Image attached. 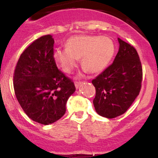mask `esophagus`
I'll list each match as a JSON object with an SVG mask.
<instances>
[{
	"label": "esophagus",
	"mask_w": 158,
	"mask_h": 158,
	"mask_svg": "<svg viewBox=\"0 0 158 158\" xmlns=\"http://www.w3.org/2000/svg\"><path fill=\"white\" fill-rule=\"evenodd\" d=\"M82 81H76V82H75V85H76V89H78L79 87V85H81V84H82Z\"/></svg>",
	"instance_id": "obj_1"
}]
</instances>
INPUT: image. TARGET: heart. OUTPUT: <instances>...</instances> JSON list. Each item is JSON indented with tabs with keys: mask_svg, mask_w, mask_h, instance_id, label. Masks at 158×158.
<instances>
[{
	"mask_svg": "<svg viewBox=\"0 0 158 158\" xmlns=\"http://www.w3.org/2000/svg\"><path fill=\"white\" fill-rule=\"evenodd\" d=\"M66 49H56L53 59L63 71L70 73L77 66L78 59L90 73H98L106 69L114 54L113 41L106 36L79 35L70 37Z\"/></svg>",
	"mask_w": 158,
	"mask_h": 158,
	"instance_id": "1",
	"label": "heart"
}]
</instances>
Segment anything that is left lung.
Masks as SVG:
<instances>
[{
  "mask_svg": "<svg viewBox=\"0 0 158 158\" xmlns=\"http://www.w3.org/2000/svg\"><path fill=\"white\" fill-rule=\"evenodd\" d=\"M113 63L92 81L95 88L93 104L99 115L114 118L124 114L140 93L142 66L133 46L119 39Z\"/></svg>",
  "mask_w": 158,
  "mask_h": 158,
  "instance_id": "obj_1",
  "label": "left lung"
}]
</instances>
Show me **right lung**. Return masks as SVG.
<instances>
[{
    "label": "right lung",
    "instance_id": "add662e5",
    "mask_svg": "<svg viewBox=\"0 0 158 158\" xmlns=\"http://www.w3.org/2000/svg\"><path fill=\"white\" fill-rule=\"evenodd\" d=\"M54 40L45 35L33 41L20 55L14 73L15 95L27 115L49 125L66 113L74 82L57 68L53 59Z\"/></svg>",
    "mask_w": 158,
    "mask_h": 158
}]
</instances>
